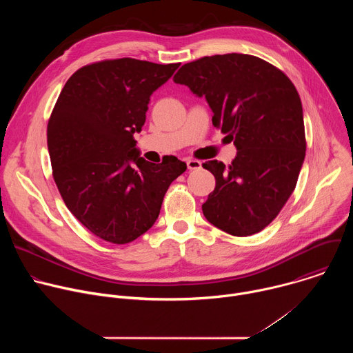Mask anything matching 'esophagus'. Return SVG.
<instances>
[{"mask_svg":"<svg viewBox=\"0 0 353 353\" xmlns=\"http://www.w3.org/2000/svg\"><path fill=\"white\" fill-rule=\"evenodd\" d=\"M201 162L199 161H196V159H188L187 161V168H188V170H198V169H201Z\"/></svg>","mask_w":353,"mask_h":353,"instance_id":"esophagus-1","label":"esophagus"}]
</instances>
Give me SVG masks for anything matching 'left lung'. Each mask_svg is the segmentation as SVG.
<instances>
[{
	"label": "left lung",
	"mask_w": 353,
	"mask_h": 353,
	"mask_svg": "<svg viewBox=\"0 0 353 353\" xmlns=\"http://www.w3.org/2000/svg\"><path fill=\"white\" fill-rule=\"evenodd\" d=\"M173 81L205 97L212 124L237 154L229 166L203 165L216 180L204 216L239 237L261 232L281 212L306 155L303 109L292 81L248 54L211 56L184 64Z\"/></svg>",
	"instance_id": "1"
}]
</instances>
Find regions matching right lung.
<instances>
[{
    "label": "right lung",
    "instance_id": "add662e5",
    "mask_svg": "<svg viewBox=\"0 0 353 353\" xmlns=\"http://www.w3.org/2000/svg\"><path fill=\"white\" fill-rule=\"evenodd\" d=\"M180 64L135 59L93 63L64 85L47 125L53 177L71 214L99 239L125 244L154 226L163 196L187 165L139 157L150 94Z\"/></svg>",
    "mask_w": 353,
    "mask_h": 353
}]
</instances>
